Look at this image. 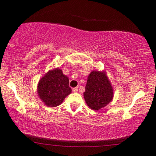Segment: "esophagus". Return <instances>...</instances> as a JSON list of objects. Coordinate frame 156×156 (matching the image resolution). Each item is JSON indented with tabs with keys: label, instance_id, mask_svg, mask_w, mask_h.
Here are the masks:
<instances>
[{
	"label": "esophagus",
	"instance_id": "obj_1",
	"mask_svg": "<svg viewBox=\"0 0 156 156\" xmlns=\"http://www.w3.org/2000/svg\"><path fill=\"white\" fill-rule=\"evenodd\" d=\"M73 92H78V87H75V88L73 89Z\"/></svg>",
	"mask_w": 156,
	"mask_h": 156
}]
</instances>
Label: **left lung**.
Here are the masks:
<instances>
[{
    "label": "left lung",
    "instance_id": "obj_1",
    "mask_svg": "<svg viewBox=\"0 0 156 156\" xmlns=\"http://www.w3.org/2000/svg\"><path fill=\"white\" fill-rule=\"evenodd\" d=\"M83 97L89 108L95 111L106 106L112 101L114 92L105 71L93 70L90 73Z\"/></svg>",
    "mask_w": 156,
    "mask_h": 156
}]
</instances>
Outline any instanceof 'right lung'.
Instances as JSON below:
<instances>
[{"label": "right lung", "mask_w": 156, "mask_h": 156, "mask_svg": "<svg viewBox=\"0 0 156 156\" xmlns=\"http://www.w3.org/2000/svg\"><path fill=\"white\" fill-rule=\"evenodd\" d=\"M72 92L69 87V78L59 68L49 70L39 81V98L48 107H55L63 102Z\"/></svg>", "instance_id": "right-lung-1"}]
</instances>
